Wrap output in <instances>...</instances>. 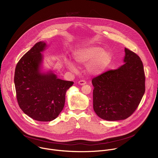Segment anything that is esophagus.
<instances>
[{"label":"esophagus","instance_id":"34e87169","mask_svg":"<svg viewBox=\"0 0 158 158\" xmlns=\"http://www.w3.org/2000/svg\"><path fill=\"white\" fill-rule=\"evenodd\" d=\"M78 84H79V85H83L86 84V81H84V80H81V81H79L78 82Z\"/></svg>","mask_w":158,"mask_h":158}]
</instances>
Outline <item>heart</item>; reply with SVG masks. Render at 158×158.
<instances>
[{"label": "heart", "mask_w": 158, "mask_h": 158, "mask_svg": "<svg viewBox=\"0 0 158 158\" xmlns=\"http://www.w3.org/2000/svg\"><path fill=\"white\" fill-rule=\"evenodd\" d=\"M75 61L80 65H85L87 72L92 76L103 73L110 65L112 56L107 50L99 46H89L79 49L73 54ZM65 64L68 69L73 72L76 71L75 64L67 60Z\"/></svg>", "instance_id": "b5f03b06"}]
</instances>
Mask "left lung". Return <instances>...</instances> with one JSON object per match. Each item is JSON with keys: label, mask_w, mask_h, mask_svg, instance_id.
I'll return each instance as SVG.
<instances>
[{"label": "left lung", "mask_w": 158, "mask_h": 158, "mask_svg": "<svg viewBox=\"0 0 158 158\" xmlns=\"http://www.w3.org/2000/svg\"><path fill=\"white\" fill-rule=\"evenodd\" d=\"M124 51L123 65L92 80L94 110L106 121H120L129 117L145 92V76L140 57L127 48Z\"/></svg>", "instance_id": "obj_1"}]
</instances>
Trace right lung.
<instances>
[{"mask_svg": "<svg viewBox=\"0 0 158 158\" xmlns=\"http://www.w3.org/2000/svg\"><path fill=\"white\" fill-rule=\"evenodd\" d=\"M48 47L40 41L18 62L14 75L20 108L32 119L42 122L55 119L62 110L67 90L74 84L57 78L52 71H43V55Z\"/></svg>", "mask_w": 158, "mask_h": 158, "instance_id": "right-lung-1", "label": "right lung"}]
</instances>
